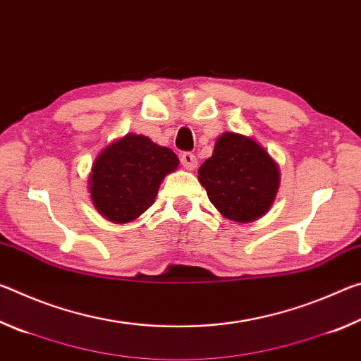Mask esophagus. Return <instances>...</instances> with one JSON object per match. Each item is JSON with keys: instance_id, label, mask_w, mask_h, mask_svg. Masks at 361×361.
Returning <instances> with one entry per match:
<instances>
[{"instance_id": "34e87169", "label": "esophagus", "mask_w": 361, "mask_h": 361, "mask_svg": "<svg viewBox=\"0 0 361 361\" xmlns=\"http://www.w3.org/2000/svg\"><path fill=\"white\" fill-rule=\"evenodd\" d=\"M181 164H183V167H185V169L194 170L195 167H197V157H195L192 152H183Z\"/></svg>"}]
</instances>
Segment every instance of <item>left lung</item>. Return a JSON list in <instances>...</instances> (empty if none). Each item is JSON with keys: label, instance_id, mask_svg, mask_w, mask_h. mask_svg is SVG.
I'll return each mask as SVG.
<instances>
[{"label": "left lung", "instance_id": "obj_1", "mask_svg": "<svg viewBox=\"0 0 361 361\" xmlns=\"http://www.w3.org/2000/svg\"><path fill=\"white\" fill-rule=\"evenodd\" d=\"M197 173L215 209L237 223L264 216L280 188V169L272 156L253 138L234 132L218 137Z\"/></svg>", "mask_w": 361, "mask_h": 361}]
</instances>
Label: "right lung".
<instances>
[{
	"label": "right lung",
	"instance_id": "obj_1",
	"mask_svg": "<svg viewBox=\"0 0 361 361\" xmlns=\"http://www.w3.org/2000/svg\"><path fill=\"white\" fill-rule=\"evenodd\" d=\"M178 164L172 149L127 133L95 157L89 173L90 200L108 221H135L154 204L159 186Z\"/></svg>",
	"mask_w": 361,
	"mask_h": 361
}]
</instances>
